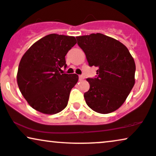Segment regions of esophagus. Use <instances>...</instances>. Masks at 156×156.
Listing matches in <instances>:
<instances>
[{"mask_svg":"<svg viewBox=\"0 0 156 156\" xmlns=\"http://www.w3.org/2000/svg\"><path fill=\"white\" fill-rule=\"evenodd\" d=\"M84 79V77L83 76H79V80H83Z\"/></svg>","mask_w":156,"mask_h":156,"instance_id":"obj_1","label":"esophagus"}]
</instances>
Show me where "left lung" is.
<instances>
[{"label": "left lung", "mask_w": 156, "mask_h": 156, "mask_svg": "<svg viewBox=\"0 0 156 156\" xmlns=\"http://www.w3.org/2000/svg\"><path fill=\"white\" fill-rule=\"evenodd\" d=\"M89 66L98 67L96 78H87L84 94L94 112L109 114L119 109L135 85V63L128 49L117 39L96 33L76 37Z\"/></svg>", "instance_id": "left-lung-1"}]
</instances>
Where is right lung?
Returning <instances> with one entry per match:
<instances>
[{"instance_id":"right-lung-1","label":"right lung","mask_w":156,"mask_h":156,"mask_svg":"<svg viewBox=\"0 0 156 156\" xmlns=\"http://www.w3.org/2000/svg\"><path fill=\"white\" fill-rule=\"evenodd\" d=\"M75 37L51 34L37 41L19 62L17 83L30 106L41 113L55 114L68 105L76 74L62 73L66 55L76 44Z\"/></svg>"}]
</instances>
